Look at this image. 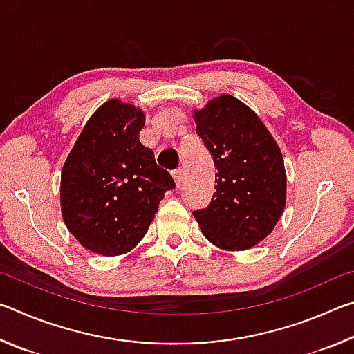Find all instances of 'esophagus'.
I'll list each match as a JSON object with an SVG mask.
<instances>
[{
	"mask_svg": "<svg viewBox=\"0 0 354 354\" xmlns=\"http://www.w3.org/2000/svg\"><path fill=\"white\" fill-rule=\"evenodd\" d=\"M173 179H175V183H176V185H179V184H181V181H183V170H181V169L173 171Z\"/></svg>",
	"mask_w": 354,
	"mask_h": 354,
	"instance_id": "obj_1",
	"label": "esophagus"
}]
</instances>
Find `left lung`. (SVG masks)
Wrapping results in <instances>:
<instances>
[{"mask_svg": "<svg viewBox=\"0 0 354 354\" xmlns=\"http://www.w3.org/2000/svg\"><path fill=\"white\" fill-rule=\"evenodd\" d=\"M194 120L217 169L211 205L195 211L194 217L215 247L253 248L284 212L283 153L257 113L231 95L207 101L194 111Z\"/></svg>", "mask_w": 354, "mask_h": 354, "instance_id": "left-lung-1", "label": "left lung"}]
</instances>
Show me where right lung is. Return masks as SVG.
Masks as SVG:
<instances>
[{
    "label": "right lung",
    "mask_w": 354,
    "mask_h": 354,
    "mask_svg": "<svg viewBox=\"0 0 354 354\" xmlns=\"http://www.w3.org/2000/svg\"><path fill=\"white\" fill-rule=\"evenodd\" d=\"M140 107L113 98L84 124L61 173L64 223L84 248L101 256L129 253L175 187L139 133Z\"/></svg>",
    "instance_id": "obj_1"
}]
</instances>
